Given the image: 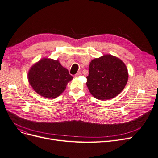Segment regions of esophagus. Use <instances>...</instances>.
Masks as SVG:
<instances>
[{"mask_svg": "<svg viewBox=\"0 0 158 158\" xmlns=\"http://www.w3.org/2000/svg\"><path fill=\"white\" fill-rule=\"evenodd\" d=\"M82 75V73H81V72H77L76 74L75 75V77H79V76H81V75Z\"/></svg>", "mask_w": 158, "mask_h": 158, "instance_id": "1", "label": "esophagus"}]
</instances>
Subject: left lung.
I'll return each mask as SVG.
<instances>
[{
  "label": "left lung",
  "mask_w": 158,
  "mask_h": 158,
  "mask_svg": "<svg viewBox=\"0 0 158 158\" xmlns=\"http://www.w3.org/2000/svg\"><path fill=\"white\" fill-rule=\"evenodd\" d=\"M128 78V70L125 63L118 57L105 55L90 62L86 85L95 98L107 100L121 92L127 85Z\"/></svg>",
  "instance_id": "1"
}]
</instances>
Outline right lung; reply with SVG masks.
Masks as SVG:
<instances>
[{
	"mask_svg": "<svg viewBox=\"0 0 158 158\" xmlns=\"http://www.w3.org/2000/svg\"><path fill=\"white\" fill-rule=\"evenodd\" d=\"M28 81L38 94L48 99L58 97L66 89L73 77L58 60L43 58L31 66Z\"/></svg>",
	"mask_w": 158,
	"mask_h": 158,
	"instance_id": "right-lung-1",
	"label": "right lung"
}]
</instances>
